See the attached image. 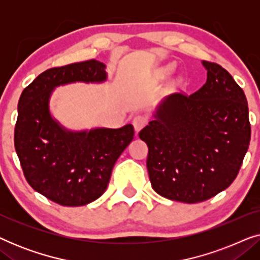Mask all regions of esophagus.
Returning <instances> with one entry per match:
<instances>
[{
	"label": "esophagus",
	"mask_w": 260,
	"mask_h": 260,
	"mask_svg": "<svg viewBox=\"0 0 260 260\" xmlns=\"http://www.w3.org/2000/svg\"><path fill=\"white\" fill-rule=\"evenodd\" d=\"M147 123H148V118L143 115L135 116L134 119H133V124H134L135 130H136V133H138V131H140L141 129H143Z\"/></svg>",
	"instance_id": "obj_1"
}]
</instances>
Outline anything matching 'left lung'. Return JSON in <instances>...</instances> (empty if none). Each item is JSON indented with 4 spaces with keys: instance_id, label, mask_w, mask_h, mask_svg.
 <instances>
[{
    "instance_id": "left-lung-1",
    "label": "left lung",
    "mask_w": 260,
    "mask_h": 260,
    "mask_svg": "<svg viewBox=\"0 0 260 260\" xmlns=\"http://www.w3.org/2000/svg\"><path fill=\"white\" fill-rule=\"evenodd\" d=\"M207 80L190 95L163 98L140 131L147 143L151 187L169 200L195 204L236 179L251 140L245 93L214 62L202 61Z\"/></svg>"
}]
</instances>
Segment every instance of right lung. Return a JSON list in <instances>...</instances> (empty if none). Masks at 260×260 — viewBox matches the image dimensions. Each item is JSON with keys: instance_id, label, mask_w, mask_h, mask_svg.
Wrapping results in <instances>:
<instances>
[{"instance_id": "right-lung-1", "label": "right lung", "mask_w": 260, "mask_h": 260, "mask_svg": "<svg viewBox=\"0 0 260 260\" xmlns=\"http://www.w3.org/2000/svg\"><path fill=\"white\" fill-rule=\"evenodd\" d=\"M105 69L94 59L49 69L19 99L14 143L24 177L34 190L61 206H84L102 197L116 161L134 140L131 124L72 131L51 115L49 101L55 87L104 83Z\"/></svg>"}]
</instances>
